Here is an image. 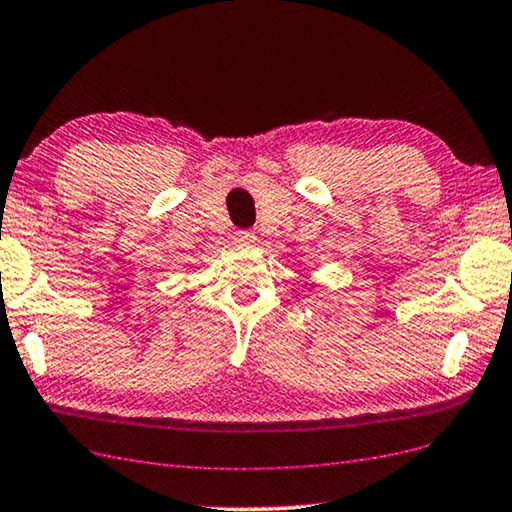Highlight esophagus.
Segmentation results:
<instances>
[{"instance_id":"esophagus-1","label":"esophagus","mask_w":512,"mask_h":512,"mask_svg":"<svg viewBox=\"0 0 512 512\" xmlns=\"http://www.w3.org/2000/svg\"><path fill=\"white\" fill-rule=\"evenodd\" d=\"M233 240L238 242V245H254V242L258 240L254 231H235Z\"/></svg>"}]
</instances>
